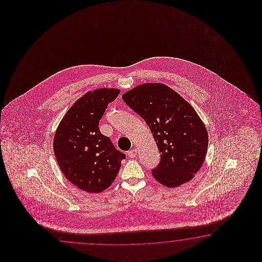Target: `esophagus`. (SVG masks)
<instances>
[{
	"instance_id": "1",
	"label": "esophagus",
	"mask_w": 262,
	"mask_h": 262,
	"mask_svg": "<svg viewBox=\"0 0 262 262\" xmlns=\"http://www.w3.org/2000/svg\"><path fill=\"white\" fill-rule=\"evenodd\" d=\"M137 154H138V150L137 149H133V150H129L128 152H127V155H128L129 157H131V158H134V157H136L137 156Z\"/></svg>"
}]
</instances>
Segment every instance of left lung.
<instances>
[{"label": "left lung", "mask_w": 262, "mask_h": 262, "mask_svg": "<svg viewBox=\"0 0 262 262\" xmlns=\"http://www.w3.org/2000/svg\"><path fill=\"white\" fill-rule=\"evenodd\" d=\"M148 124L161 160L151 170L167 187L189 182L200 170L208 150V132L195 108L166 84L143 83L122 95Z\"/></svg>", "instance_id": "1"}]
</instances>
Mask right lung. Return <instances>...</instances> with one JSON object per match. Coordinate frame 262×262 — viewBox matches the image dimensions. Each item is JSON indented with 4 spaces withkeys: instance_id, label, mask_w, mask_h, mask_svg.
I'll list each match as a JSON object with an SVG mask.
<instances>
[{
    "instance_id": "obj_1",
    "label": "right lung",
    "mask_w": 262,
    "mask_h": 262,
    "mask_svg": "<svg viewBox=\"0 0 262 262\" xmlns=\"http://www.w3.org/2000/svg\"><path fill=\"white\" fill-rule=\"evenodd\" d=\"M120 92L115 88L87 92L67 111L56 129L53 150L61 172L88 193L108 188L125 158L98 127L108 103L115 100Z\"/></svg>"
}]
</instances>
